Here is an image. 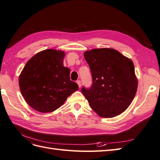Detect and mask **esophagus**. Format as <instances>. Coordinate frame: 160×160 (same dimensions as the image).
Wrapping results in <instances>:
<instances>
[{"mask_svg":"<svg viewBox=\"0 0 160 160\" xmlns=\"http://www.w3.org/2000/svg\"><path fill=\"white\" fill-rule=\"evenodd\" d=\"M76 83L78 84V86H79V88H80L81 87V82H80V80H77L76 81Z\"/></svg>","mask_w":160,"mask_h":160,"instance_id":"1","label":"esophagus"}]
</instances>
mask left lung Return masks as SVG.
I'll return each mask as SVG.
<instances>
[{"label":"left lung","mask_w":160,"mask_h":160,"mask_svg":"<svg viewBox=\"0 0 160 160\" xmlns=\"http://www.w3.org/2000/svg\"><path fill=\"white\" fill-rule=\"evenodd\" d=\"M92 76L90 87L82 92L90 107L102 117L120 115L130 105L138 88L133 62L110 48L94 49L84 53Z\"/></svg>","instance_id":"1"}]
</instances>
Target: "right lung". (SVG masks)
<instances>
[{
	"label": "right lung",
	"instance_id": "1",
	"mask_svg": "<svg viewBox=\"0 0 160 160\" xmlns=\"http://www.w3.org/2000/svg\"><path fill=\"white\" fill-rule=\"evenodd\" d=\"M65 53L46 49L27 62L19 76V87L25 101L35 110L50 112L61 107L78 90L70 79V70L63 65Z\"/></svg>",
	"mask_w": 160,
	"mask_h": 160
}]
</instances>
